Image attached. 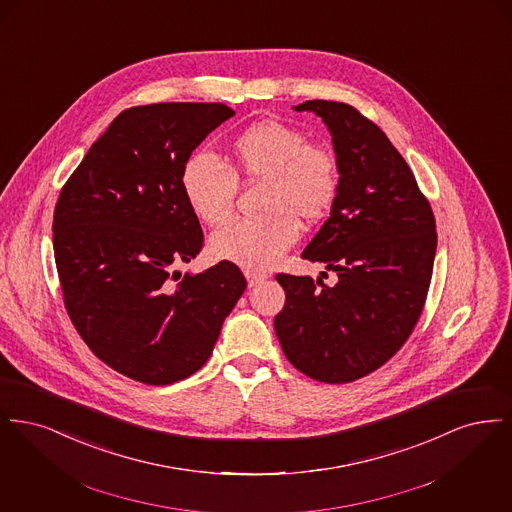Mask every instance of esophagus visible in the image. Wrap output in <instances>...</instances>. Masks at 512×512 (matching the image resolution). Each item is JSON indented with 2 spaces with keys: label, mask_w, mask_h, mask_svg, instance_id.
<instances>
[{
  "label": "esophagus",
  "mask_w": 512,
  "mask_h": 512,
  "mask_svg": "<svg viewBox=\"0 0 512 512\" xmlns=\"http://www.w3.org/2000/svg\"><path fill=\"white\" fill-rule=\"evenodd\" d=\"M245 278H247V284H249V288H251V286H257L259 282L267 280V274H263V272H253V270H247V272H245Z\"/></svg>",
  "instance_id": "34e87169"
}]
</instances>
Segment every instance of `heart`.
Segmentation results:
<instances>
[{
	"label": "heart",
	"mask_w": 512,
	"mask_h": 512,
	"mask_svg": "<svg viewBox=\"0 0 512 512\" xmlns=\"http://www.w3.org/2000/svg\"><path fill=\"white\" fill-rule=\"evenodd\" d=\"M224 167L209 153L190 155L180 171V188L197 219L222 224L234 211L238 184H259L261 217L234 220L211 236L209 249L219 261L247 270L272 267L297 240L299 220L317 224L340 194L338 159L322 144L280 121L245 126L230 142Z\"/></svg>",
	"instance_id": "obj_1"
}]
</instances>
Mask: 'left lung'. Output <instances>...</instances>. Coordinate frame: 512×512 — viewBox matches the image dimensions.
I'll use <instances>...</instances> for the list:
<instances>
[{"label":"left lung","instance_id":"obj_1","mask_svg":"<svg viewBox=\"0 0 512 512\" xmlns=\"http://www.w3.org/2000/svg\"><path fill=\"white\" fill-rule=\"evenodd\" d=\"M293 109L313 111L332 134L340 194L301 257L326 263L338 282L276 274L286 303L274 330L299 372L347 384L386 365L411 336L432 280L436 219L407 161L355 107L313 99Z\"/></svg>","mask_w":512,"mask_h":512}]
</instances>
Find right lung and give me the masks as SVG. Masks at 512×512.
I'll return each instance as SVG.
<instances>
[{
  "label": "right lung",
  "instance_id": "1",
  "mask_svg": "<svg viewBox=\"0 0 512 512\" xmlns=\"http://www.w3.org/2000/svg\"><path fill=\"white\" fill-rule=\"evenodd\" d=\"M232 115L224 103L176 101L122 111L55 205L53 253L76 332L105 365L147 386L205 365L247 286L228 261L174 270L203 247L182 165Z\"/></svg>",
  "mask_w": 512,
  "mask_h": 512
}]
</instances>
